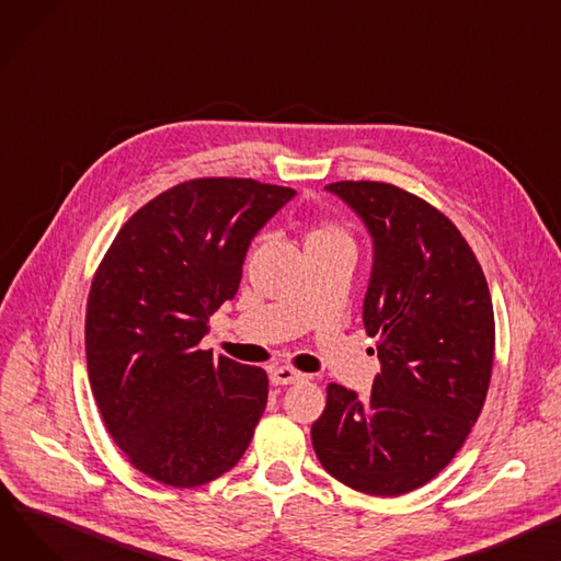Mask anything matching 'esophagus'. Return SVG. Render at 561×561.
I'll return each instance as SVG.
<instances>
[{
	"label": "esophagus",
	"mask_w": 561,
	"mask_h": 561,
	"mask_svg": "<svg viewBox=\"0 0 561 561\" xmlns=\"http://www.w3.org/2000/svg\"><path fill=\"white\" fill-rule=\"evenodd\" d=\"M305 379H307V375H302V371H297L293 367H275V369H271V383L273 386H290V383H300Z\"/></svg>",
	"instance_id": "34e87169"
}]
</instances>
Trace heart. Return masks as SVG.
I'll use <instances>...</instances> for the list:
<instances>
[{
  "label": "heart",
  "instance_id": "heart-1",
  "mask_svg": "<svg viewBox=\"0 0 561 561\" xmlns=\"http://www.w3.org/2000/svg\"><path fill=\"white\" fill-rule=\"evenodd\" d=\"M322 243H347L350 245V234L335 220H318L316 226H311V230L307 232L305 248L322 245Z\"/></svg>",
  "mask_w": 561,
  "mask_h": 561
}]
</instances>
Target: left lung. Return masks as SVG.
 Masks as SVG:
<instances>
[{"mask_svg": "<svg viewBox=\"0 0 561 561\" xmlns=\"http://www.w3.org/2000/svg\"><path fill=\"white\" fill-rule=\"evenodd\" d=\"M375 239L363 305L381 375L367 399L329 383L311 426L329 476L369 496L408 494L462 449L488 399L496 324L488 279L437 207L375 180L327 184Z\"/></svg>", "mask_w": 561, "mask_h": 561, "instance_id": "1", "label": "left lung"}]
</instances>
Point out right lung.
<instances>
[{"instance_id":"add662e5","label":"right lung","mask_w":561,"mask_h":561,"mask_svg":"<svg viewBox=\"0 0 561 561\" xmlns=\"http://www.w3.org/2000/svg\"><path fill=\"white\" fill-rule=\"evenodd\" d=\"M295 190L194 178L139 207L94 273L88 377L128 462L169 488L230 471L268 401L266 369L214 356L207 322L239 290L252 237Z\"/></svg>"}]
</instances>
